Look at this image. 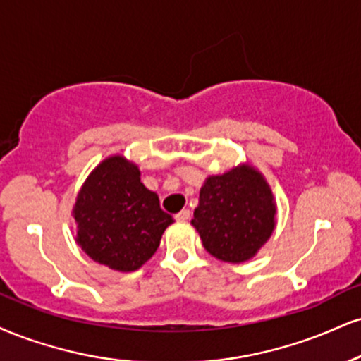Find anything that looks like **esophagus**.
I'll use <instances>...</instances> for the list:
<instances>
[{
    "mask_svg": "<svg viewBox=\"0 0 361 361\" xmlns=\"http://www.w3.org/2000/svg\"><path fill=\"white\" fill-rule=\"evenodd\" d=\"M190 215H192V214H190V210H188V208H185V210L178 212V214L175 215V219L178 220V222H186V220L190 219Z\"/></svg>",
    "mask_w": 361,
    "mask_h": 361,
    "instance_id": "1",
    "label": "esophagus"
}]
</instances>
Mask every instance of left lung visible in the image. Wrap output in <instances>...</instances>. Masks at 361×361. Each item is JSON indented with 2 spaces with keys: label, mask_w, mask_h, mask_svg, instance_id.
I'll use <instances>...</instances> for the list:
<instances>
[{
  "label": "left lung",
  "mask_w": 361,
  "mask_h": 361,
  "mask_svg": "<svg viewBox=\"0 0 361 361\" xmlns=\"http://www.w3.org/2000/svg\"><path fill=\"white\" fill-rule=\"evenodd\" d=\"M192 225L208 254L224 262H245L274 232L271 186L250 164L208 176L200 190Z\"/></svg>",
  "instance_id": "left-lung-1"
}]
</instances>
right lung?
Returning <instances> with one entry per match:
<instances>
[{"mask_svg": "<svg viewBox=\"0 0 361 361\" xmlns=\"http://www.w3.org/2000/svg\"><path fill=\"white\" fill-rule=\"evenodd\" d=\"M77 244L95 262L119 272L136 271L153 257L173 224L158 195L141 183L136 164L121 154L90 173L72 210Z\"/></svg>", "mask_w": 361, "mask_h": 361, "instance_id": "add662e5", "label": "right lung"}]
</instances>
